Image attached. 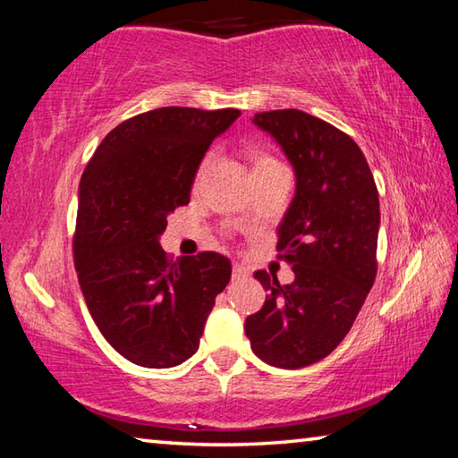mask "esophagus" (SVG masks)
<instances>
[{
  "mask_svg": "<svg viewBox=\"0 0 458 458\" xmlns=\"http://www.w3.org/2000/svg\"><path fill=\"white\" fill-rule=\"evenodd\" d=\"M244 278H248V268L236 262V265L232 267V281H244Z\"/></svg>",
  "mask_w": 458,
  "mask_h": 458,
  "instance_id": "34e87169",
  "label": "esophagus"
}]
</instances>
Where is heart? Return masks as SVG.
<instances>
[{"label":"heart","instance_id":"heart-1","mask_svg":"<svg viewBox=\"0 0 458 458\" xmlns=\"http://www.w3.org/2000/svg\"><path fill=\"white\" fill-rule=\"evenodd\" d=\"M273 161H276V159L268 157V155H259L257 161H254V167H257V165H262V164H273Z\"/></svg>","mask_w":458,"mask_h":458}]
</instances>
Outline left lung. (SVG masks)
I'll return each instance as SVG.
<instances>
[{"label": "left lung", "mask_w": 458, "mask_h": 458, "mask_svg": "<svg viewBox=\"0 0 458 458\" xmlns=\"http://www.w3.org/2000/svg\"><path fill=\"white\" fill-rule=\"evenodd\" d=\"M252 123L275 137L297 175L276 242L294 281L257 270L268 294L244 331L262 361L297 369L344 341L376 281L377 188L358 143L329 123L297 108L257 113Z\"/></svg>", "instance_id": "obj_1"}]
</instances>
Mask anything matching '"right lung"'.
I'll list each match as a JSON object with an SVG mask.
<instances>
[{"label":"right lung","mask_w":458,"mask_h":458,"mask_svg":"<svg viewBox=\"0 0 458 458\" xmlns=\"http://www.w3.org/2000/svg\"><path fill=\"white\" fill-rule=\"evenodd\" d=\"M238 108L161 106L123 121L97 147L79 185L74 267L103 337L143 368H174L199 347L232 265L218 252L169 260L159 236L190 204L208 147Z\"/></svg>","instance_id":"obj_1"}]
</instances>
